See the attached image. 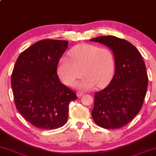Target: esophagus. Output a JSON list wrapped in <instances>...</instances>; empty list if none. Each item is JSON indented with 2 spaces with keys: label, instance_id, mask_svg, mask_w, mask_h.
Returning a JSON list of instances; mask_svg holds the SVG:
<instances>
[{
  "label": "esophagus",
  "instance_id": "esophagus-1",
  "mask_svg": "<svg viewBox=\"0 0 156 156\" xmlns=\"http://www.w3.org/2000/svg\"><path fill=\"white\" fill-rule=\"evenodd\" d=\"M83 95V92H77V96H78V98H80L81 96Z\"/></svg>",
  "mask_w": 156,
  "mask_h": 156
}]
</instances>
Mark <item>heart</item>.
Instances as JSON below:
<instances>
[{"instance_id": "obj_1", "label": "heart", "mask_w": 156, "mask_h": 156, "mask_svg": "<svg viewBox=\"0 0 156 156\" xmlns=\"http://www.w3.org/2000/svg\"><path fill=\"white\" fill-rule=\"evenodd\" d=\"M69 55L70 58L62 57L58 66V76L67 85H73L82 73L85 77L77 87L85 90L95 86L101 88L112 79L115 62L112 52L108 48L81 44L73 48Z\"/></svg>"}]
</instances>
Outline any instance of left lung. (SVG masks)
<instances>
[{
	"instance_id": "obj_1",
	"label": "left lung",
	"mask_w": 156,
	"mask_h": 156,
	"mask_svg": "<svg viewBox=\"0 0 156 156\" xmlns=\"http://www.w3.org/2000/svg\"><path fill=\"white\" fill-rule=\"evenodd\" d=\"M90 41L110 48L115 62L110 83L95 93L92 118L102 128H122L136 117L144 103L148 83L145 64L135 46L125 39L101 36Z\"/></svg>"
}]
</instances>
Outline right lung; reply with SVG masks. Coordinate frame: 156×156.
I'll return each mask as SVG.
<instances>
[{
  "instance_id": "add662e5",
  "label": "right lung",
  "mask_w": 156,
  "mask_h": 156,
  "mask_svg": "<svg viewBox=\"0 0 156 156\" xmlns=\"http://www.w3.org/2000/svg\"><path fill=\"white\" fill-rule=\"evenodd\" d=\"M65 40L43 39L17 58L11 78L16 108L40 129L53 130L67 122L69 104L76 94L60 82L58 61L68 48Z\"/></svg>"
}]
</instances>
